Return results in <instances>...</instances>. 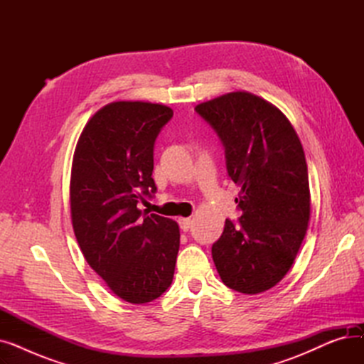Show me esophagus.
<instances>
[{"instance_id": "1", "label": "esophagus", "mask_w": 364, "mask_h": 364, "mask_svg": "<svg viewBox=\"0 0 364 364\" xmlns=\"http://www.w3.org/2000/svg\"><path fill=\"white\" fill-rule=\"evenodd\" d=\"M178 224H180L183 232H188V228L192 227V220H190V218H180Z\"/></svg>"}]
</instances>
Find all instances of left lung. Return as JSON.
<instances>
[{
	"instance_id": "8db88e82",
	"label": "left lung",
	"mask_w": 364,
	"mask_h": 364,
	"mask_svg": "<svg viewBox=\"0 0 364 364\" xmlns=\"http://www.w3.org/2000/svg\"><path fill=\"white\" fill-rule=\"evenodd\" d=\"M221 140L239 187V224L225 220L213 258L223 283L240 294L272 289L289 272L310 220L309 169L288 118L246 91L195 107Z\"/></svg>"
}]
</instances>
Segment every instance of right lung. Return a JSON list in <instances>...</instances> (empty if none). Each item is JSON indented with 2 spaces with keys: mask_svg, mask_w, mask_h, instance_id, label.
I'll return each instance as SVG.
<instances>
[{
  "mask_svg": "<svg viewBox=\"0 0 364 364\" xmlns=\"http://www.w3.org/2000/svg\"><path fill=\"white\" fill-rule=\"evenodd\" d=\"M172 109L113 102L94 113L75 149L70 174L73 232L91 269L131 304L159 298L172 283L180 228L141 213L156 193L153 147Z\"/></svg>",
  "mask_w": 364,
  "mask_h": 364,
  "instance_id": "obj_1",
  "label": "right lung"
}]
</instances>
